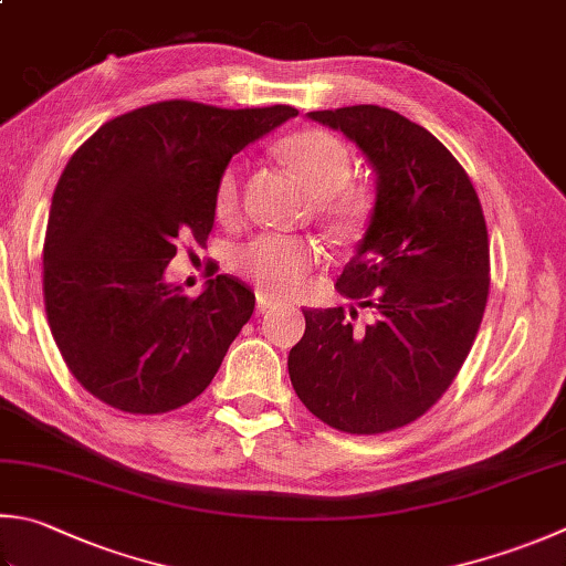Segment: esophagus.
<instances>
[{"mask_svg": "<svg viewBox=\"0 0 566 566\" xmlns=\"http://www.w3.org/2000/svg\"><path fill=\"white\" fill-rule=\"evenodd\" d=\"M279 305H281L279 297H273V295H269L265 291H255V307H259L261 313L271 311V307H279Z\"/></svg>", "mask_w": 566, "mask_h": 566, "instance_id": "34e87169", "label": "esophagus"}]
</instances>
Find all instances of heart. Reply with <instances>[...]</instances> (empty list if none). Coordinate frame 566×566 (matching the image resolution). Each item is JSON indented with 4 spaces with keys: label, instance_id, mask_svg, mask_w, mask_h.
I'll return each mask as SVG.
<instances>
[{
    "label": "heart",
    "instance_id": "obj_1",
    "mask_svg": "<svg viewBox=\"0 0 566 566\" xmlns=\"http://www.w3.org/2000/svg\"><path fill=\"white\" fill-rule=\"evenodd\" d=\"M281 155L307 191L317 199V211L339 237L357 233L371 211V195L352 185V155L339 137L325 130H301L285 137ZM241 165L223 167L214 187V209L221 219H233L241 209ZM319 261V249L311 241L285 237H259L237 253L239 269L275 295L295 293L311 279Z\"/></svg>",
    "mask_w": 566,
    "mask_h": 566
}]
</instances>
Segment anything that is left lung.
Wrapping results in <instances>:
<instances>
[{"mask_svg":"<svg viewBox=\"0 0 566 566\" xmlns=\"http://www.w3.org/2000/svg\"><path fill=\"white\" fill-rule=\"evenodd\" d=\"M359 147L377 199L339 295L357 307L303 311L291 355L293 389L319 421L347 433H384L429 411L451 387L481 327L490 287L488 229L465 169L443 143L379 105L313 111Z\"/></svg>","mask_w":566,"mask_h":566,"instance_id":"1","label":"left lung"}]
</instances>
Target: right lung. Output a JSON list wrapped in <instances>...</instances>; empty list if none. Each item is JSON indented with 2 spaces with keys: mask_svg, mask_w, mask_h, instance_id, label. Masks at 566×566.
<instances>
[{
  "mask_svg": "<svg viewBox=\"0 0 566 566\" xmlns=\"http://www.w3.org/2000/svg\"><path fill=\"white\" fill-rule=\"evenodd\" d=\"M295 115L163 101L113 117L73 153L51 199L44 303L61 357L93 397L165 413L209 387L255 295L214 275L189 297L165 269L179 241L209 239L231 157Z\"/></svg>",
  "mask_w": 566,
  "mask_h": 566,
  "instance_id": "1",
  "label": "right lung"
}]
</instances>
